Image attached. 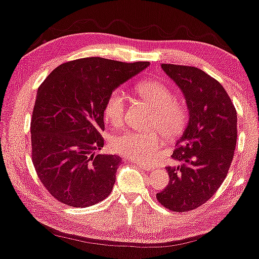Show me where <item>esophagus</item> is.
I'll list each match as a JSON object with an SVG mask.
<instances>
[{"label":"esophagus","mask_w":259,"mask_h":259,"mask_svg":"<svg viewBox=\"0 0 259 259\" xmlns=\"http://www.w3.org/2000/svg\"><path fill=\"white\" fill-rule=\"evenodd\" d=\"M137 163V165H139L140 168H142L143 170H146V171H148V170H153L154 169V165L153 164H149V163H144V162H136Z\"/></svg>","instance_id":"esophagus-1"}]
</instances>
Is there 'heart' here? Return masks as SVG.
Returning a JSON list of instances; mask_svg holds the SVG:
<instances>
[{"mask_svg":"<svg viewBox=\"0 0 259 259\" xmlns=\"http://www.w3.org/2000/svg\"><path fill=\"white\" fill-rule=\"evenodd\" d=\"M136 92L155 111L153 125L160 127L165 136H174L185 126L187 112L184 104L173 97V92L163 82L147 79L136 85ZM126 97L123 90L116 89L109 95L104 105V117L112 125L123 123ZM111 149L123 156L140 161H151L162 146L160 130L141 133L127 130L115 135L110 142Z\"/></svg>","mask_w":259,"mask_h":259,"instance_id":"obj_1","label":"heart"}]
</instances>
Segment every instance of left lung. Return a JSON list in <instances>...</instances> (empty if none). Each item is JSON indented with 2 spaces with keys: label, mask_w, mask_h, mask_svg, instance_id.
<instances>
[{
  "label": "left lung",
  "mask_w": 259,
  "mask_h": 259,
  "mask_svg": "<svg viewBox=\"0 0 259 259\" xmlns=\"http://www.w3.org/2000/svg\"><path fill=\"white\" fill-rule=\"evenodd\" d=\"M161 67L184 94L189 118L171 155L174 164L165 167L169 184L156 198L165 208L187 212L211 199L225 180L237 142V111L222 84L200 68Z\"/></svg>",
  "instance_id": "1"
}]
</instances>
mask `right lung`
Masks as SVG:
<instances>
[{
	"instance_id": "obj_1",
	"label": "right lung",
	"mask_w": 259,
	"mask_h": 259,
	"mask_svg": "<svg viewBox=\"0 0 259 259\" xmlns=\"http://www.w3.org/2000/svg\"><path fill=\"white\" fill-rule=\"evenodd\" d=\"M149 65L82 58L61 64L37 89L30 120L33 164L63 204L88 207L111 193L120 157L96 155L104 146L105 102Z\"/></svg>"
}]
</instances>
